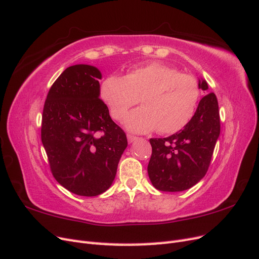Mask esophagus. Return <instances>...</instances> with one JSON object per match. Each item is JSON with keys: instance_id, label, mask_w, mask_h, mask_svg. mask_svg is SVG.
Masks as SVG:
<instances>
[{"instance_id": "obj_1", "label": "esophagus", "mask_w": 259, "mask_h": 259, "mask_svg": "<svg viewBox=\"0 0 259 259\" xmlns=\"http://www.w3.org/2000/svg\"><path fill=\"white\" fill-rule=\"evenodd\" d=\"M127 138H128L129 143H132V142H135L136 140H138V137H135V136H132V135H127Z\"/></svg>"}]
</instances>
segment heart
Wrapping results in <instances>:
<instances>
[{"instance_id": "heart-1", "label": "heart", "mask_w": 259, "mask_h": 259, "mask_svg": "<svg viewBox=\"0 0 259 259\" xmlns=\"http://www.w3.org/2000/svg\"><path fill=\"white\" fill-rule=\"evenodd\" d=\"M101 98L112 117L122 120L139 99L142 107L124 124L133 132L155 130L164 135L181 130L194 115L200 95L197 79L159 62L130 70L126 76L110 75L101 84Z\"/></svg>"}]
</instances>
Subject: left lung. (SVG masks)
Instances as JSON below:
<instances>
[{"instance_id":"1","label":"left lung","mask_w":259,"mask_h":259,"mask_svg":"<svg viewBox=\"0 0 259 259\" xmlns=\"http://www.w3.org/2000/svg\"><path fill=\"white\" fill-rule=\"evenodd\" d=\"M199 88L207 91L204 79ZM221 132L219 102L213 93L205 95L184 128L168 138L151 139L152 157L147 172L155 188L183 191L205 175Z\"/></svg>"}]
</instances>
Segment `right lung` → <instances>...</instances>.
<instances>
[{"label":"right lung","mask_w":259,"mask_h":259,"mask_svg":"<svg viewBox=\"0 0 259 259\" xmlns=\"http://www.w3.org/2000/svg\"><path fill=\"white\" fill-rule=\"evenodd\" d=\"M102 74L88 64L66 68L47 95L41 143L60 185L94 197L111 187L128 142L100 99Z\"/></svg>","instance_id":"right-lung-1"}]
</instances>
